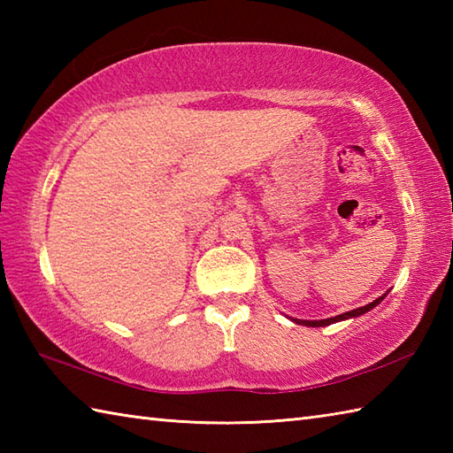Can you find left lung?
Wrapping results in <instances>:
<instances>
[{
    "instance_id": "obj_1",
    "label": "left lung",
    "mask_w": 453,
    "mask_h": 453,
    "mask_svg": "<svg viewBox=\"0 0 453 453\" xmlns=\"http://www.w3.org/2000/svg\"><path fill=\"white\" fill-rule=\"evenodd\" d=\"M388 294H383V296H380L378 300H373L372 303H368V305H364V307H356V310H352V311H346V313H341V315H336V317H329V319H319V321H302V319H294L296 323H300V325H305V326H326V325H331V323H336V321H344V319H352V317H358V315H364L365 311H370V310H373L375 305L378 303H381V300L383 297H386Z\"/></svg>"
}]
</instances>
